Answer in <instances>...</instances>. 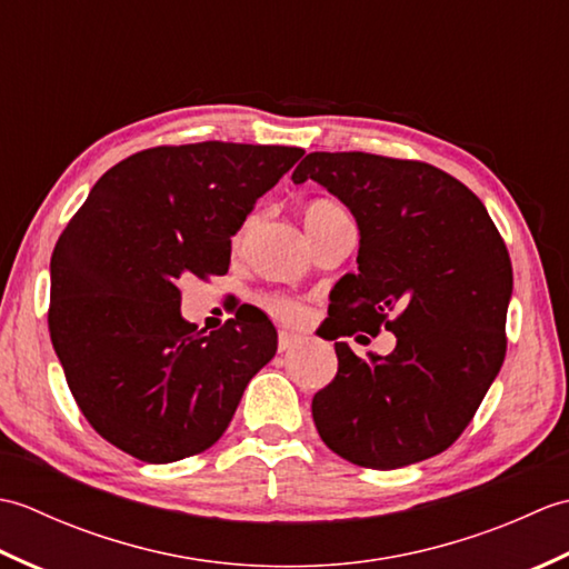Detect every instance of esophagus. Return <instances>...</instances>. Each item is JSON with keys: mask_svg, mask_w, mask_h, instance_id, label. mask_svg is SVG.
<instances>
[{"mask_svg": "<svg viewBox=\"0 0 569 569\" xmlns=\"http://www.w3.org/2000/svg\"><path fill=\"white\" fill-rule=\"evenodd\" d=\"M298 345H300V337H296L291 332L278 335V352H288V349H293Z\"/></svg>", "mask_w": 569, "mask_h": 569, "instance_id": "esophagus-1", "label": "esophagus"}]
</instances>
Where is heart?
<instances>
[{"label": "heart", "instance_id": "heart-1", "mask_svg": "<svg viewBox=\"0 0 569 569\" xmlns=\"http://www.w3.org/2000/svg\"><path fill=\"white\" fill-rule=\"evenodd\" d=\"M345 210L340 208V204H335V202H330V200H316V202H310L308 208H306V229L310 232V229H316V227H320V224H325L328 220H332L335 214H342ZM251 220L253 217H249V220L239 227V232H237V241L244 237V232L249 229V224H251ZM263 308L271 312V316L276 318V320H281V322H286V325H298L300 320L306 318V308H303V303H298L296 298H291V296H283V293H271V296H266L263 300Z\"/></svg>", "mask_w": 569, "mask_h": 569}]
</instances>
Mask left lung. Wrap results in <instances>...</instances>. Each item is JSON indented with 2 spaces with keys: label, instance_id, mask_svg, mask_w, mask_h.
Here are the masks:
<instances>
[{
  "label": "left lung",
  "instance_id": "obj_1",
  "mask_svg": "<svg viewBox=\"0 0 569 569\" xmlns=\"http://www.w3.org/2000/svg\"><path fill=\"white\" fill-rule=\"evenodd\" d=\"M316 180L359 227V271L330 296L328 340L396 335L391 355L335 342L337 373L312 398L322 442L347 462L398 469L445 452L475 418L506 357L513 269L475 192L422 161L316 151L293 183Z\"/></svg>",
  "mask_w": 569,
  "mask_h": 569
}]
</instances>
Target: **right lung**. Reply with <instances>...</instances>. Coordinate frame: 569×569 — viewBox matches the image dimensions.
<instances>
[{
    "label": "right lung",
    "mask_w": 569,
    "mask_h": 569,
    "mask_svg": "<svg viewBox=\"0 0 569 569\" xmlns=\"http://www.w3.org/2000/svg\"><path fill=\"white\" fill-rule=\"evenodd\" d=\"M303 153L227 141L139 151L63 229L48 330L82 416L122 452L166 465L208 450L273 359L261 310L204 335L180 316L178 281L227 273L232 234Z\"/></svg>",
    "instance_id": "obj_1"
}]
</instances>
